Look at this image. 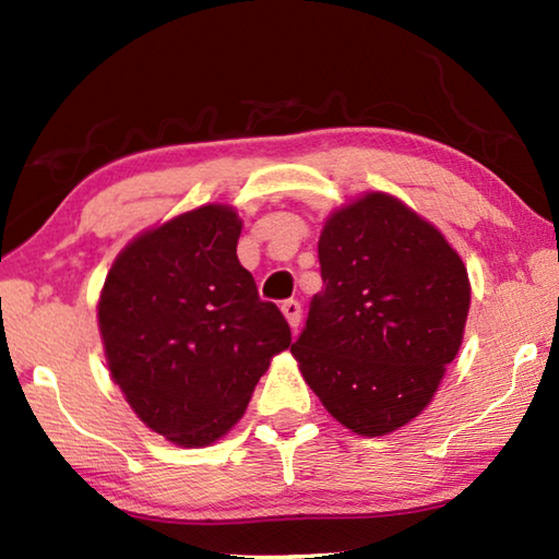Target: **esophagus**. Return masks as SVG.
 <instances>
[{"mask_svg":"<svg viewBox=\"0 0 559 559\" xmlns=\"http://www.w3.org/2000/svg\"><path fill=\"white\" fill-rule=\"evenodd\" d=\"M281 310H283V316H286L288 325L296 330L300 325V302L298 300H286L281 306Z\"/></svg>","mask_w":559,"mask_h":559,"instance_id":"1","label":"esophagus"}]
</instances>
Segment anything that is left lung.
<instances>
[{
	"label": "left lung",
	"mask_w": 559,
	"mask_h": 559,
	"mask_svg": "<svg viewBox=\"0 0 559 559\" xmlns=\"http://www.w3.org/2000/svg\"><path fill=\"white\" fill-rule=\"evenodd\" d=\"M318 259L323 290L290 353L343 427L384 437L427 409L459 355L466 266L437 226L386 192L330 214Z\"/></svg>",
	"instance_id": "8db88e82"
}]
</instances>
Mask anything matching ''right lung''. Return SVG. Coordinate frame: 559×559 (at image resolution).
<instances>
[{"label": "right lung", "instance_id": "right-lung-1", "mask_svg": "<svg viewBox=\"0 0 559 559\" xmlns=\"http://www.w3.org/2000/svg\"><path fill=\"white\" fill-rule=\"evenodd\" d=\"M241 219L204 204L135 236L103 283L98 328L112 382L177 447H210L290 345L281 310L236 257Z\"/></svg>", "mask_w": 559, "mask_h": 559}]
</instances>
